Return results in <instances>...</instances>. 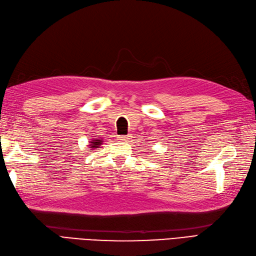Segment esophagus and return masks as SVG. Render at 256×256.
Instances as JSON below:
<instances>
[{
    "instance_id": "esophagus-1",
    "label": "esophagus",
    "mask_w": 256,
    "mask_h": 256,
    "mask_svg": "<svg viewBox=\"0 0 256 256\" xmlns=\"http://www.w3.org/2000/svg\"><path fill=\"white\" fill-rule=\"evenodd\" d=\"M129 139H130V136H119L118 137V140L124 141V142H126V141H128Z\"/></svg>"
}]
</instances>
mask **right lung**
<instances>
[{
	"instance_id": "1",
	"label": "right lung",
	"mask_w": 256,
	"mask_h": 256,
	"mask_svg": "<svg viewBox=\"0 0 256 256\" xmlns=\"http://www.w3.org/2000/svg\"><path fill=\"white\" fill-rule=\"evenodd\" d=\"M102 144H100V140H93L92 142H90V148H98Z\"/></svg>"
}]
</instances>
